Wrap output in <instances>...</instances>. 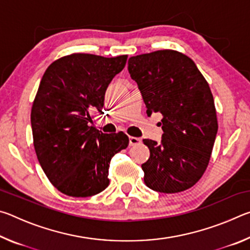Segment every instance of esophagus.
<instances>
[{"mask_svg": "<svg viewBox=\"0 0 250 250\" xmlns=\"http://www.w3.org/2000/svg\"><path fill=\"white\" fill-rule=\"evenodd\" d=\"M141 143V139L140 138H137V137H129V145L131 146H138Z\"/></svg>", "mask_w": 250, "mask_h": 250, "instance_id": "34e87169", "label": "esophagus"}]
</instances>
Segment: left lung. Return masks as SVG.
<instances>
[{"label": "left lung", "mask_w": 250, "mask_h": 250, "mask_svg": "<svg viewBox=\"0 0 250 250\" xmlns=\"http://www.w3.org/2000/svg\"><path fill=\"white\" fill-rule=\"evenodd\" d=\"M128 65L147 116H163L161 143L143 140L150 150L142 164L146 185L167 194L191 188L206 171L218 129L208 83L191 58L173 49L137 55Z\"/></svg>", "instance_id": "1"}]
</instances>
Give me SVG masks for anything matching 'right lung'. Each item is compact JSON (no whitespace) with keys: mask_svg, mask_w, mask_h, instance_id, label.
Here are the masks:
<instances>
[{"mask_svg":"<svg viewBox=\"0 0 250 250\" xmlns=\"http://www.w3.org/2000/svg\"><path fill=\"white\" fill-rule=\"evenodd\" d=\"M126 58L67 55L53 62L41 80L31 112L34 147L50 183L66 195L103 192L109 185L112 156L129 145L124 132L104 134L91 125Z\"/></svg>","mask_w":250,"mask_h":250,"instance_id":"1","label":"right lung"}]
</instances>
